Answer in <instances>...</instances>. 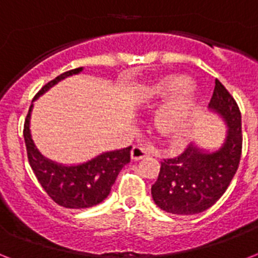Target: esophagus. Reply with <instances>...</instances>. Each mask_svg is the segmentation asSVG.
<instances>
[{
	"label": "esophagus",
	"instance_id": "esophagus-1",
	"mask_svg": "<svg viewBox=\"0 0 258 258\" xmlns=\"http://www.w3.org/2000/svg\"><path fill=\"white\" fill-rule=\"evenodd\" d=\"M149 155V149H146L143 146H134L131 150V159L133 161H139Z\"/></svg>",
	"mask_w": 258,
	"mask_h": 258
}]
</instances>
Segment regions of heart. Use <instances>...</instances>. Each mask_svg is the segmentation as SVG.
I'll list each match as a JSON object with an SVG mask.
<instances>
[{"label":"heart","mask_w":258,"mask_h":258,"mask_svg":"<svg viewBox=\"0 0 258 258\" xmlns=\"http://www.w3.org/2000/svg\"><path fill=\"white\" fill-rule=\"evenodd\" d=\"M187 83V78L182 75H163L138 89V100L143 105H155L177 93L158 111L154 119L155 128L165 137L179 139L183 135L187 119L196 109V96L186 87Z\"/></svg>","instance_id":"b5f03b06"}]
</instances>
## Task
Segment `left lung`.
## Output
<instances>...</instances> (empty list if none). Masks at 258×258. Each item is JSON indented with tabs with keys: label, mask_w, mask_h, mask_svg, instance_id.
<instances>
[{
	"label": "left lung",
	"mask_w": 258,
	"mask_h": 258,
	"mask_svg": "<svg viewBox=\"0 0 258 258\" xmlns=\"http://www.w3.org/2000/svg\"><path fill=\"white\" fill-rule=\"evenodd\" d=\"M209 108L221 115L228 125L226 139L212 153L190 145L178 157L161 162L151 194L158 208L165 212L176 216L205 212L226 191L238 169L242 151L241 112L218 79Z\"/></svg>",
	"instance_id": "1"
}]
</instances>
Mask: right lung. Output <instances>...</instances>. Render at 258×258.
I'll use <instances>...</instances> for the list:
<instances>
[{"instance_id": "right-lung-1", "label": "right lung", "mask_w": 258, "mask_h": 258, "mask_svg": "<svg viewBox=\"0 0 258 258\" xmlns=\"http://www.w3.org/2000/svg\"><path fill=\"white\" fill-rule=\"evenodd\" d=\"M82 71L83 68L71 70L50 80L38 91L33 101L40 95L52 88L54 84H57L60 80L72 75L80 74ZM32 108L33 104L29 107V112L26 115L25 124H24L26 154L34 175L46 194L50 197V200H53L62 208L68 209L92 208L95 205L103 202L108 197L121 167L130 162L131 146L125 149L103 153L82 165H58L56 162L42 157L32 141L29 130Z\"/></svg>"}]
</instances>
